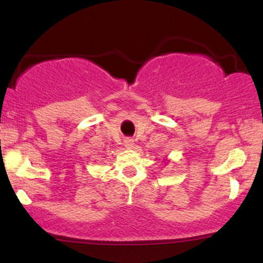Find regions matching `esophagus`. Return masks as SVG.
Masks as SVG:
<instances>
[{
  "instance_id": "esophagus-1",
  "label": "esophagus",
  "mask_w": 263,
  "mask_h": 263,
  "mask_svg": "<svg viewBox=\"0 0 263 263\" xmlns=\"http://www.w3.org/2000/svg\"><path fill=\"white\" fill-rule=\"evenodd\" d=\"M123 144H125V148L132 149L135 147V141L132 140V138H126V140L123 141Z\"/></svg>"
}]
</instances>
